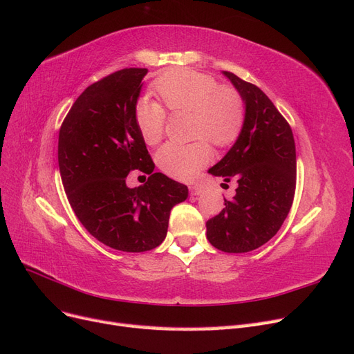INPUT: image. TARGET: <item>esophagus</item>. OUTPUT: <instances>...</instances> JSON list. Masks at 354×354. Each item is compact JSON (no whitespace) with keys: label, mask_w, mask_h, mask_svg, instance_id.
Masks as SVG:
<instances>
[{"label":"esophagus","mask_w":354,"mask_h":354,"mask_svg":"<svg viewBox=\"0 0 354 354\" xmlns=\"http://www.w3.org/2000/svg\"><path fill=\"white\" fill-rule=\"evenodd\" d=\"M189 192H190L192 196H198V195L202 194V187L198 186V185H192V186H189Z\"/></svg>","instance_id":"obj_1"}]
</instances>
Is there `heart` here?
Instances as JSON below:
<instances>
[{
    "mask_svg": "<svg viewBox=\"0 0 354 354\" xmlns=\"http://www.w3.org/2000/svg\"><path fill=\"white\" fill-rule=\"evenodd\" d=\"M152 87L171 113L192 112V136L198 138L189 145L167 143L159 149L156 164L165 174L192 180L212 159L207 140L223 149L236 143L242 134L246 106L242 94L232 85H220L208 73L174 69L160 75ZM134 118L145 143L153 146L162 140L167 124L162 106L143 99L136 106Z\"/></svg>",
    "mask_w": 354,
    "mask_h": 354,
    "instance_id": "heart-1",
    "label": "heart"
}]
</instances>
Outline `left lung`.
Segmentation results:
<instances>
[{
  "mask_svg": "<svg viewBox=\"0 0 354 354\" xmlns=\"http://www.w3.org/2000/svg\"><path fill=\"white\" fill-rule=\"evenodd\" d=\"M224 75L242 94L246 120L236 143L208 171L234 180L238 187L207 221V238L223 252H250L274 236L292 207L295 143L288 121L257 85L232 72Z\"/></svg>",
  "mask_w": 354,
  "mask_h": 354,
  "instance_id": "left-lung-1",
  "label": "left lung"
}]
</instances>
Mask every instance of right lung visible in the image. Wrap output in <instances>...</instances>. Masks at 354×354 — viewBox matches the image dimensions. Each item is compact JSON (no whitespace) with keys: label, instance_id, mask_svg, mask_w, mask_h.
Here are the masks:
<instances>
[{"label":"right lung","instance_id":"obj_1","mask_svg":"<svg viewBox=\"0 0 354 354\" xmlns=\"http://www.w3.org/2000/svg\"><path fill=\"white\" fill-rule=\"evenodd\" d=\"M146 68H125L91 84L75 100L59 131V168L73 212L102 243L145 252L167 236L169 212L187 187L153 173L155 164L136 125ZM134 169L149 177L130 189Z\"/></svg>","mask_w":354,"mask_h":354}]
</instances>
